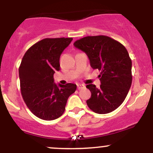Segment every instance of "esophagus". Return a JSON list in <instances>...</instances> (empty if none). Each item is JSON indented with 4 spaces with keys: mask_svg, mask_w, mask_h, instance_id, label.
Masks as SVG:
<instances>
[{
    "mask_svg": "<svg viewBox=\"0 0 153 153\" xmlns=\"http://www.w3.org/2000/svg\"><path fill=\"white\" fill-rule=\"evenodd\" d=\"M77 87H78V90H80V89L83 88L85 87V85H82V84H78V85H77Z\"/></svg>",
    "mask_w": 153,
    "mask_h": 153,
    "instance_id": "esophagus-1",
    "label": "esophagus"
}]
</instances>
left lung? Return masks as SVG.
<instances>
[{
  "instance_id": "1",
  "label": "left lung",
  "mask_w": 153,
  "mask_h": 153,
  "mask_svg": "<svg viewBox=\"0 0 153 153\" xmlns=\"http://www.w3.org/2000/svg\"><path fill=\"white\" fill-rule=\"evenodd\" d=\"M73 45L87 54L91 68L101 71L99 88L86 85L91 96L86 103L95 113L104 114L117 109L127 97L132 81L131 60L127 49L109 36H88Z\"/></svg>"
}]
</instances>
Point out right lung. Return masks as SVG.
<instances>
[{"instance_id": "add662e5", "label": "right lung", "mask_w": 153, "mask_h": 153, "mask_svg": "<svg viewBox=\"0 0 153 153\" xmlns=\"http://www.w3.org/2000/svg\"><path fill=\"white\" fill-rule=\"evenodd\" d=\"M73 38H46L26 52L19 67L21 92L29 110L44 120L62 115L69 96L76 90L73 83L57 85L53 75L60 68L59 57Z\"/></svg>"}]
</instances>
